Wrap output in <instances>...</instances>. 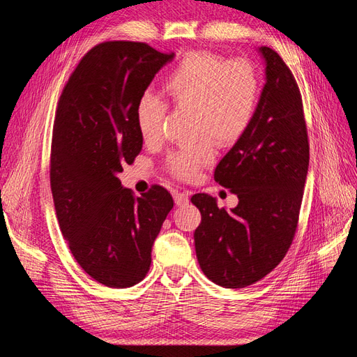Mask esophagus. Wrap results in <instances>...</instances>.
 Segmentation results:
<instances>
[{
	"instance_id": "34e87169",
	"label": "esophagus",
	"mask_w": 357,
	"mask_h": 357,
	"mask_svg": "<svg viewBox=\"0 0 357 357\" xmlns=\"http://www.w3.org/2000/svg\"><path fill=\"white\" fill-rule=\"evenodd\" d=\"M189 192H176L174 193V201L177 205H186L189 202Z\"/></svg>"
}]
</instances>
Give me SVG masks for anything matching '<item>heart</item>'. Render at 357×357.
Returning a JSON list of instances; mask_svg holds the SVG:
<instances>
[{"mask_svg": "<svg viewBox=\"0 0 357 357\" xmlns=\"http://www.w3.org/2000/svg\"><path fill=\"white\" fill-rule=\"evenodd\" d=\"M162 91L174 109L192 112L195 135L205 137L167 159L172 174L190 180L214 156L208 136L220 146H229L245 134L256 113L259 80L245 61L228 62L211 52H189L168 74ZM165 113L167 104L156 95L146 92L138 98L135 121L146 143L159 138Z\"/></svg>", "mask_w": 357, "mask_h": 357, "instance_id": "b5f03b06", "label": "heart"}]
</instances>
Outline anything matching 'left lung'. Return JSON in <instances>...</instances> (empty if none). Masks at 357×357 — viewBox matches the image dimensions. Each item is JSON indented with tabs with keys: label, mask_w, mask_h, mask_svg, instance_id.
Segmentation results:
<instances>
[{
	"label": "left lung",
	"mask_w": 357,
	"mask_h": 357,
	"mask_svg": "<svg viewBox=\"0 0 357 357\" xmlns=\"http://www.w3.org/2000/svg\"><path fill=\"white\" fill-rule=\"evenodd\" d=\"M265 84L245 134L214 169V180L238 197L226 210L207 193L195 250L202 273L226 289L250 286L283 261L296 231L310 164L307 126L298 84L273 49L257 47Z\"/></svg>",
	"instance_id": "left-lung-1"
}]
</instances>
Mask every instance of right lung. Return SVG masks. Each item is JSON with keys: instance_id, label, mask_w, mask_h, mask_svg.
<instances>
[{"instance_id": "obj_1", "label": "right lung", "mask_w": 357, "mask_h": 357, "mask_svg": "<svg viewBox=\"0 0 357 357\" xmlns=\"http://www.w3.org/2000/svg\"><path fill=\"white\" fill-rule=\"evenodd\" d=\"M174 56L146 43H101L83 56L58 102L50 153L56 218L75 261L104 286L142 282L174 205L162 186L135 198L117 177L143 147L137 101Z\"/></svg>"}]
</instances>
